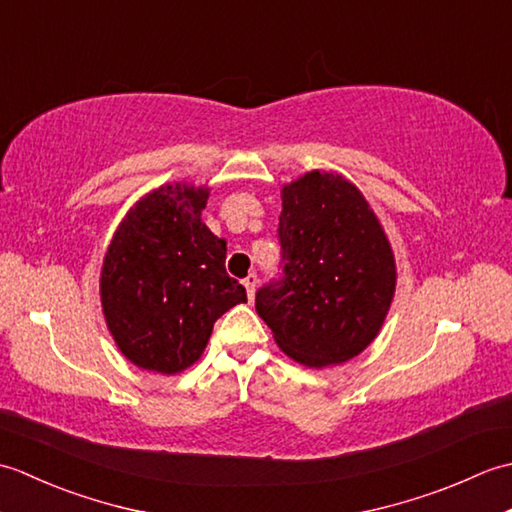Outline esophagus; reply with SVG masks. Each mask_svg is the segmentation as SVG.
<instances>
[{
	"mask_svg": "<svg viewBox=\"0 0 512 512\" xmlns=\"http://www.w3.org/2000/svg\"><path fill=\"white\" fill-rule=\"evenodd\" d=\"M244 288L248 292V299L255 297V288H257V275L250 273L246 279H244Z\"/></svg>",
	"mask_w": 512,
	"mask_h": 512,
	"instance_id": "1",
	"label": "esophagus"
}]
</instances>
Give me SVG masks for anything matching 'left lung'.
Listing matches in <instances>:
<instances>
[{
	"label": "left lung",
	"instance_id": "left-lung-1",
	"mask_svg": "<svg viewBox=\"0 0 512 512\" xmlns=\"http://www.w3.org/2000/svg\"><path fill=\"white\" fill-rule=\"evenodd\" d=\"M279 242L284 279L255 297L279 350L314 369L361 354L383 328L398 279L365 195L336 171L314 169L284 184Z\"/></svg>",
	"mask_w": 512,
	"mask_h": 512
}]
</instances>
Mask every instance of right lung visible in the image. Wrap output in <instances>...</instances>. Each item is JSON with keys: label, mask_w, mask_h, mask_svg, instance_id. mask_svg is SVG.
<instances>
[{"label": "right lung", "mask_w": 512, "mask_h": 512, "mask_svg": "<svg viewBox=\"0 0 512 512\" xmlns=\"http://www.w3.org/2000/svg\"><path fill=\"white\" fill-rule=\"evenodd\" d=\"M209 187L162 184L118 224L101 268L107 330L129 363L180 374L202 356L213 323L246 290L226 275V239L202 222Z\"/></svg>", "instance_id": "right-lung-1"}]
</instances>
